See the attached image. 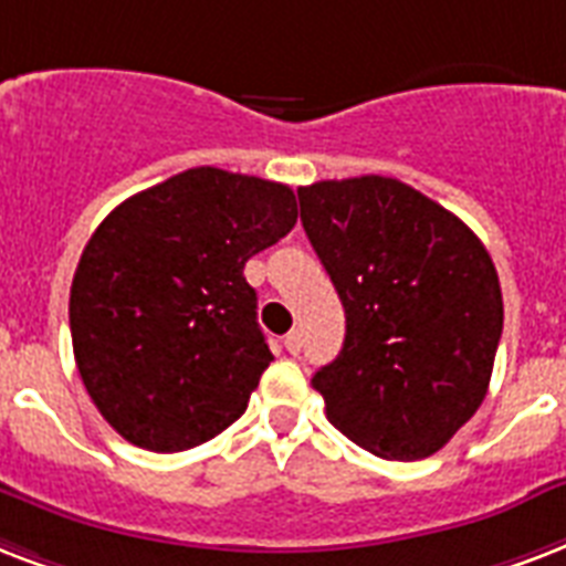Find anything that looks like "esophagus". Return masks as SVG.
Masks as SVG:
<instances>
[{
    "label": "esophagus",
    "instance_id": "1",
    "mask_svg": "<svg viewBox=\"0 0 566 566\" xmlns=\"http://www.w3.org/2000/svg\"><path fill=\"white\" fill-rule=\"evenodd\" d=\"M283 345H286L289 354H301V348H304V336L297 331L286 333V339H283Z\"/></svg>",
    "mask_w": 566,
    "mask_h": 566
}]
</instances>
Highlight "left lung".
Returning <instances> with one entry per match:
<instances>
[{
  "label": "left lung",
  "mask_w": 566,
  "mask_h": 566,
  "mask_svg": "<svg viewBox=\"0 0 566 566\" xmlns=\"http://www.w3.org/2000/svg\"><path fill=\"white\" fill-rule=\"evenodd\" d=\"M297 200L345 306L343 352L313 375L327 419L378 458H428L488 396L505 315L488 248L392 177L324 179Z\"/></svg>",
  "instance_id": "left-lung-1"
}]
</instances>
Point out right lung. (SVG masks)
I'll return each mask as SVG.
<instances>
[{
  "label": "right lung",
  "mask_w": 566,
  "mask_h": 566,
  "mask_svg": "<svg viewBox=\"0 0 566 566\" xmlns=\"http://www.w3.org/2000/svg\"><path fill=\"white\" fill-rule=\"evenodd\" d=\"M292 188L191 168L108 212L70 286L87 396L124 440L186 451L244 413L274 360L244 262L295 227Z\"/></svg>",
  "instance_id": "add662e5"
}]
</instances>
